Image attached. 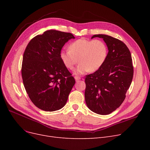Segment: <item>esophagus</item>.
I'll return each mask as SVG.
<instances>
[{
    "label": "esophagus",
    "instance_id": "1",
    "mask_svg": "<svg viewBox=\"0 0 150 150\" xmlns=\"http://www.w3.org/2000/svg\"><path fill=\"white\" fill-rule=\"evenodd\" d=\"M75 80H76V81H78V80H80L81 79V78H80V77H79V76H75Z\"/></svg>",
    "mask_w": 150,
    "mask_h": 150
}]
</instances>
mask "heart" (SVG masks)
I'll return each instance as SVG.
<instances>
[{"label": "heart", "instance_id": "b5f03b06", "mask_svg": "<svg viewBox=\"0 0 150 150\" xmlns=\"http://www.w3.org/2000/svg\"><path fill=\"white\" fill-rule=\"evenodd\" d=\"M108 56V47L101 40L80 39L71 43L69 50H62L60 58L64 65L72 69L78 62L80 64L75 74L80 75L91 70L95 72L103 65Z\"/></svg>", "mask_w": 150, "mask_h": 150}]
</instances>
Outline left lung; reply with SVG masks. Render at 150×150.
I'll return each instance as SVG.
<instances>
[{"label":"left lung","instance_id":"1","mask_svg":"<svg viewBox=\"0 0 150 150\" xmlns=\"http://www.w3.org/2000/svg\"><path fill=\"white\" fill-rule=\"evenodd\" d=\"M103 38L108 53L101 67L85 78V101L88 108L100 115L114 111L124 101L133 77V66L129 50L122 41L106 35H95Z\"/></svg>","mask_w":150,"mask_h":150}]
</instances>
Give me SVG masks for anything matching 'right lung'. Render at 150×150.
<instances>
[{
	"label": "right lung",
	"instance_id": "obj_1",
	"mask_svg": "<svg viewBox=\"0 0 150 150\" xmlns=\"http://www.w3.org/2000/svg\"><path fill=\"white\" fill-rule=\"evenodd\" d=\"M74 36L54 30L34 37L23 55L22 77L33 103L45 111L64 107L75 83L60 58L62 47Z\"/></svg>",
	"mask_w": 150,
	"mask_h": 150
}]
</instances>
